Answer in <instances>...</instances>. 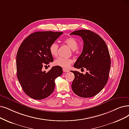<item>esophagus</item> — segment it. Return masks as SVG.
Instances as JSON below:
<instances>
[{
	"label": "esophagus",
	"instance_id": "obj_1",
	"mask_svg": "<svg viewBox=\"0 0 129 129\" xmlns=\"http://www.w3.org/2000/svg\"><path fill=\"white\" fill-rule=\"evenodd\" d=\"M63 72H69V70L67 69H66V68H63Z\"/></svg>",
	"mask_w": 129,
	"mask_h": 129
}]
</instances>
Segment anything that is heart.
Instances as JSON below:
<instances>
[{"label":"heart","mask_w":129,"mask_h":129,"mask_svg":"<svg viewBox=\"0 0 129 129\" xmlns=\"http://www.w3.org/2000/svg\"><path fill=\"white\" fill-rule=\"evenodd\" d=\"M63 42L67 44L73 49L75 50L78 48L79 43L77 40L73 37H68L63 40ZM59 46L57 43L53 42L51 43L49 48V52L53 57L57 56L58 53ZM73 62V60L70 58H66L62 57H59L54 61V64L55 66L61 67L63 68H68Z\"/></svg>","instance_id":"b5f03b06"}]
</instances>
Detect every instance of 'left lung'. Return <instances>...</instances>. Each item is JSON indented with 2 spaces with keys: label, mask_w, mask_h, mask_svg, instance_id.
Wrapping results in <instances>:
<instances>
[{
  "label": "left lung",
  "mask_w": 129,
  "mask_h": 129,
  "mask_svg": "<svg viewBox=\"0 0 129 129\" xmlns=\"http://www.w3.org/2000/svg\"><path fill=\"white\" fill-rule=\"evenodd\" d=\"M70 35L80 36L84 41L83 50L74 67L87 70L85 75L71 71L75 75L72 89L81 97L94 96L104 88L109 79L111 67L109 49L104 40L91 30H78Z\"/></svg>",
  "instance_id": "obj_1"
}]
</instances>
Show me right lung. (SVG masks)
I'll use <instances>...</instances> for the list:
<instances>
[{"mask_svg":"<svg viewBox=\"0 0 129 129\" xmlns=\"http://www.w3.org/2000/svg\"><path fill=\"white\" fill-rule=\"evenodd\" d=\"M63 32H36L20 44L16 55L17 76L25 94L34 100L49 96L54 89L56 78L62 74V69L54 66L48 72L44 66L53 61L49 48Z\"/></svg>","mask_w":129,"mask_h":129,"instance_id":"obj_1","label":"right lung"}]
</instances>
